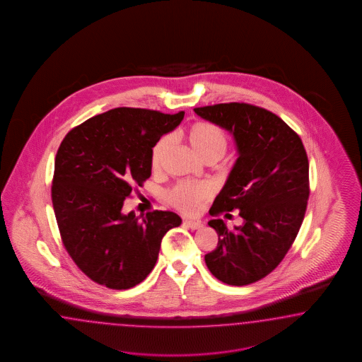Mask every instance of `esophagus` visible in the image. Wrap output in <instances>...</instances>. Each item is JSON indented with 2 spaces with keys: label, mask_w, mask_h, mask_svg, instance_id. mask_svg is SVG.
Masks as SVG:
<instances>
[{
  "label": "esophagus",
  "mask_w": 362,
  "mask_h": 362,
  "mask_svg": "<svg viewBox=\"0 0 362 362\" xmlns=\"http://www.w3.org/2000/svg\"><path fill=\"white\" fill-rule=\"evenodd\" d=\"M185 227L187 228H191V230H200L203 228V223L202 221H194V220H185Z\"/></svg>",
  "instance_id": "obj_1"
}]
</instances>
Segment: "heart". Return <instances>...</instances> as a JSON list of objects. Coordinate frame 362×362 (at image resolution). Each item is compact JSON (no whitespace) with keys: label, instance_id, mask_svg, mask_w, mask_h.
<instances>
[{"label":"heart","instance_id":"heart-1","mask_svg":"<svg viewBox=\"0 0 362 362\" xmlns=\"http://www.w3.org/2000/svg\"><path fill=\"white\" fill-rule=\"evenodd\" d=\"M187 139L194 151L202 158L221 159L228 148V136L219 126L211 122H197L188 132ZM168 146V138H162L153 144L151 150V167L156 170ZM211 187L197 183H179L168 195L170 203L183 212H194L200 202L211 195Z\"/></svg>","mask_w":362,"mask_h":362}]
</instances>
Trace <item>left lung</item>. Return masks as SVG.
<instances>
[{
    "label": "left lung",
    "mask_w": 362,
    "mask_h": 362,
    "mask_svg": "<svg viewBox=\"0 0 362 362\" xmlns=\"http://www.w3.org/2000/svg\"><path fill=\"white\" fill-rule=\"evenodd\" d=\"M232 135L238 159L209 214L243 224L230 230L209 220L218 232L216 250L204 256L209 272L228 285L252 284L281 263L296 239L309 197V163L300 136L281 118L248 103H219L194 109Z\"/></svg>",
    "instance_id": "1"
}]
</instances>
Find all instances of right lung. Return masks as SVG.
Returning <instances> with one entry per match:
<instances>
[{
    "instance_id": "obj_1",
    "label": "right lung",
    "mask_w": 362,
    "mask_h": 362,
    "mask_svg": "<svg viewBox=\"0 0 362 362\" xmlns=\"http://www.w3.org/2000/svg\"><path fill=\"white\" fill-rule=\"evenodd\" d=\"M174 115L118 107L67 132L54 162L52 200L66 251L97 284L129 289L153 271L165 232L182 224L171 211L123 214L134 186L151 176V150L180 124Z\"/></svg>"
}]
</instances>
